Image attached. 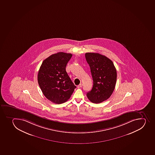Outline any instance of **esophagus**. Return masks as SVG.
<instances>
[{
  "label": "esophagus",
  "mask_w": 155,
  "mask_h": 155,
  "mask_svg": "<svg viewBox=\"0 0 155 155\" xmlns=\"http://www.w3.org/2000/svg\"><path fill=\"white\" fill-rule=\"evenodd\" d=\"M83 86V84H82V83H81V84H80L79 85H78V86H77V87L78 88H81V87H82Z\"/></svg>",
  "instance_id": "esophagus-1"
}]
</instances>
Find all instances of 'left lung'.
<instances>
[{
	"instance_id": "left-lung-1",
	"label": "left lung",
	"mask_w": 155,
	"mask_h": 155,
	"mask_svg": "<svg viewBox=\"0 0 155 155\" xmlns=\"http://www.w3.org/2000/svg\"><path fill=\"white\" fill-rule=\"evenodd\" d=\"M86 60L90 66L93 85L87 97L95 103L108 99L115 88L117 70L112 61L99 53H87Z\"/></svg>"
}]
</instances>
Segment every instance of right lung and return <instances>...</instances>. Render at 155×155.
I'll use <instances>...</instances> for the list:
<instances>
[{"mask_svg":"<svg viewBox=\"0 0 155 155\" xmlns=\"http://www.w3.org/2000/svg\"><path fill=\"white\" fill-rule=\"evenodd\" d=\"M72 56L64 52L51 55L43 61L38 71V81L41 91L56 104L67 101L76 88L66 71Z\"/></svg>","mask_w":155,"mask_h":155,"instance_id":"obj_1","label":"right lung"}]
</instances>
